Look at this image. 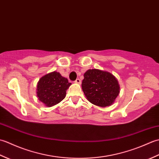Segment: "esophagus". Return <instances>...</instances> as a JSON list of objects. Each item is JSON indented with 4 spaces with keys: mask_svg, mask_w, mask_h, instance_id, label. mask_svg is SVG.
Returning a JSON list of instances; mask_svg holds the SVG:
<instances>
[{
    "mask_svg": "<svg viewBox=\"0 0 159 159\" xmlns=\"http://www.w3.org/2000/svg\"><path fill=\"white\" fill-rule=\"evenodd\" d=\"M75 83H77V84H80V83H81V81H80V80L79 79H77L76 80H75Z\"/></svg>",
    "mask_w": 159,
    "mask_h": 159,
    "instance_id": "1",
    "label": "esophagus"
}]
</instances>
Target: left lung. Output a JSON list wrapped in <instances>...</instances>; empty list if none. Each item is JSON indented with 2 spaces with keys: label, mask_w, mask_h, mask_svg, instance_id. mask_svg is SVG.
Returning a JSON list of instances; mask_svg holds the SVG:
<instances>
[{
  "label": "left lung",
  "mask_w": 159,
  "mask_h": 159,
  "mask_svg": "<svg viewBox=\"0 0 159 159\" xmlns=\"http://www.w3.org/2000/svg\"><path fill=\"white\" fill-rule=\"evenodd\" d=\"M82 89L87 99L96 106L105 107L112 104L120 93V85L112 74L92 69L84 74Z\"/></svg>",
  "instance_id": "8db88e82"
}]
</instances>
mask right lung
<instances>
[{
    "mask_svg": "<svg viewBox=\"0 0 159 159\" xmlns=\"http://www.w3.org/2000/svg\"><path fill=\"white\" fill-rule=\"evenodd\" d=\"M72 83L56 71L42 76L37 85V96L48 107L59 103L65 98L66 91Z\"/></svg>",
    "mask_w": 159,
    "mask_h": 159,
    "instance_id": "right-lung-1",
    "label": "right lung"
}]
</instances>
